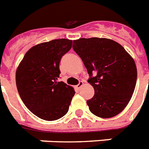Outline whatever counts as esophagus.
<instances>
[{
	"label": "esophagus",
	"mask_w": 149,
	"mask_h": 149,
	"mask_svg": "<svg viewBox=\"0 0 149 149\" xmlns=\"http://www.w3.org/2000/svg\"><path fill=\"white\" fill-rule=\"evenodd\" d=\"M83 84H84V83H83V81H79V83H78V84H77L75 86V88L77 89H80L81 88L82 86H83Z\"/></svg>",
	"instance_id": "esophagus-1"
}]
</instances>
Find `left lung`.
<instances>
[{
    "mask_svg": "<svg viewBox=\"0 0 149 149\" xmlns=\"http://www.w3.org/2000/svg\"><path fill=\"white\" fill-rule=\"evenodd\" d=\"M73 49L81 58L90 76L88 82L95 89L93 97L87 101L90 111L103 118L122 112L136 85L132 57L120 44L108 38L74 40Z\"/></svg>",
    "mask_w": 149,
    "mask_h": 149,
    "instance_id": "1",
    "label": "left lung"
}]
</instances>
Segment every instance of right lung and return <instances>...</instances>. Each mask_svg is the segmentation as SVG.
<instances>
[{"mask_svg": "<svg viewBox=\"0 0 149 149\" xmlns=\"http://www.w3.org/2000/svg\"><path fill=\"white\" fill-rule=\"evenodd\" d=\"M72 41L54 39L32 47L16 71V85L25 106L46 121H54L67 114L74 88L58 81L62 56L71 48Z\"/></svg>", "mask_w": 149, "mask_h": 149, "instance_id": "obj_1", "label": "right lung"}]
</instances>
